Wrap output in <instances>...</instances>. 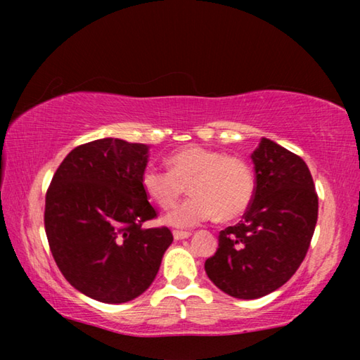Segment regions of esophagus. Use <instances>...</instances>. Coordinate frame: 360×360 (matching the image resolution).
Returning a JSON list of instances; mask_svg holds the SVG:
<instances>
[{
  "label": "esophagus",
  "instance_id": "esophagus-1",
  "mask_svg": "<svg viewBox=\"0 0 360 360\" xmlns=\"http://www.w3.org/2000/svg\"><path fill=\"white\" fill-rule=\"evenodd\" d=\"M173 236H174V240H176V241H179V240H186V238H188V236H191V233H188V231L174 230V231H173Z\"/></svg>",
  "mask_w": 360,
  "mask_h": 360
}]
</instances>
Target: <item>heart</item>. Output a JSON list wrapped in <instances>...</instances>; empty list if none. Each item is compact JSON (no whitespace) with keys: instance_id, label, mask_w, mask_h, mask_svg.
Wrapping results in <instances>:
<instances>
[{"instance_id":"heart-1","label":"heart","mask_w":360,"mask_h":360,"mask_svg":"<svg viewBox=\"0 0 360 360\" xmlns=\"http://www.w3.org/2000/svg\"><path fill=\"white\" fill-rule=\"evenodd\" d=\"M169 169L149 165L143 172L141 186L149 198L163 210L176 206L187 186L193 197L167 216L165 222L188 229L222 219H235L245 212L254 197L251 167L236 155L187 146L168 157Z\"/></svg>"}]
</instances>
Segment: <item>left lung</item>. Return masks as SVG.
I'll return each instance as SVG.
<instances>
[{
	"mask_svg": "<svg viewBox=\"0 0 360 360\" xmlns=\"http://www.w3.org/2000/svg\"><path fill=\"white\" fill-rule=\"evenodd\" d=\"M255 188L243 221L219 233L205 271L230 297L252 300L281 288L307 255L318 195L300 157L262 138L252 154Z\"/></svg>",
	"mask_w": 360,
	"mask_h": 360,
	"instance_id": "1",
	"label": "left lung"
}]
</instances>
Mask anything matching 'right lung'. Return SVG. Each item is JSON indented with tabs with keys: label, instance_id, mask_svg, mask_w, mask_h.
<instances>
[{
	"label": "right lung",
	"instance_id": "add662e5",
	"mask_svg": "<svg viewBox=\"0 0 360 360\" xmlns=\"http://www.w3.org/2000/svg\"><path fill=\"white\" fill-rule=\"evenodd\" d=\"M149 146L101 138L60 163L46 195L44 225L60 271L103 303H125L157 276L173 243L167 227L143 229L155 210L143 191Z\"/></svg>",
	"mask_w": 360,
	"mask_h": 360
}]
</instances>
